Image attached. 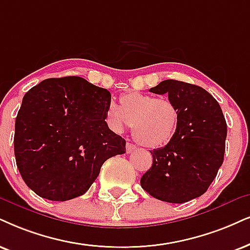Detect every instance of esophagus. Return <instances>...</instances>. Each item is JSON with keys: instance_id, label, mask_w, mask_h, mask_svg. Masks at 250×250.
<instances>
[{"instance_id": "1", "label": "esophagus", "mask_w": 250, "mask_h": 250, "mask_svg": "<svg viewBox=\"0 0 250 250\" xmlns=\"http://www.w3.org/2000/svg\"><path fill=\"white\" fill-rule=\"evenodd\" d=\"M136 148H137V147H136V145H134V144H131V143L125 144V151H127V153L135 152Z\"/></svg>"}]
</instances>
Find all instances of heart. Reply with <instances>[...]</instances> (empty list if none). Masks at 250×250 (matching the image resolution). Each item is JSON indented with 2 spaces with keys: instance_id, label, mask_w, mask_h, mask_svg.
<instances>
[{
  "instance_id": "heart-1",
  "label": "heart",
  "mask_w": 250,
  "mask_h": 250,
  "mask_svg": "<svg viewBox=\"0 0 250 250\" xmlns=\"http://www.w3.org/2000/svg\"><path fill=\"white\" fill-rule=\"evenodd\" d=\"M110 130L121 134L134 125L132 130L138 143L156 148L174 138L180 123L178 107L168 98L129 92L120 98V106L110 103L105 112Z\"/></svg>"
}]
</instances>
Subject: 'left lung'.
I'll use <instances>...</instances> for the list:
<instances>
[{"label": "left lung", "instance_id": "8db88e82", "mask_svg": "<svg viewBox=\"0 0 250 250\" xmlns=\"http://www.w3.org/2000/svg\"><path fill=\"white\" fill-rule=\"evenodd\" d=\"M150 92L168 94L180 112V123L168 144L150 151L152 166L142 176V188L168 203L200 197L224 162L227 125L223 110L208 91L185 82L163 81Z\"/></svg>", "mask_w": 250, "mask_h": 250}]
</instances>
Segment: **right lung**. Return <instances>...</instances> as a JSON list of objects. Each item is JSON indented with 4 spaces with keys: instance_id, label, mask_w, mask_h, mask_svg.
<instances>
[{
    "instance_id": "add662e5",
    "label": "right lung",
    "mask_w": 250,
    "mask_h": 250,
    "mask_svg": "<svg viewBox=\"0 0 250 250\" xmlns=\"http://www.w3.org/2000/svg\"><path fill=\"white\" fill-rule=\"evenodd\" d=\"M110 93L77 76L48 78L26 92L15 123V157L27 187L40 197L68 201L85 194L103 164L125 153L107 127Z\"/></svg>"
}]
</instances>
